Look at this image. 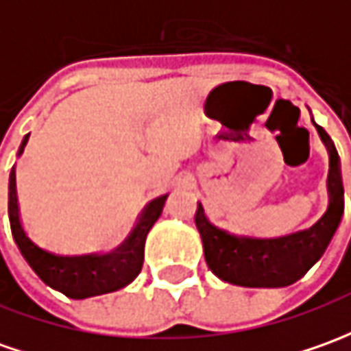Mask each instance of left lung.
<instances>
[{
  "instance_id": "1",
  "label": "left lung",
  "mask_w": 351,
  "mask_h": 351,
  "mask_svg": "<svg viewBox=\"0 0 351 351\" xmlns=\"http://www.w3.org/2000/svg\"><path fill=\"white\" fill-rule=\"evenodd\" d=\"M315 125V123H313ZM330 157L328 169V209L307 230L280 238H247L219 228L204 213L195 211V226L202 234L209 269L230 285L245 288H282L294 285L323 257L344 213V186L340 159L330 136L315 125Z\"/></svg>"
}]
</instances>
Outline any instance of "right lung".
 Segmentation results:
<instances>
[{
	"mask_svg": "<svg viewBox=\"0 0 351 351\" xmlns=\"http://www.w3.org/2000/svg\"><path fill=\"white\" fill-rule=\"evenodd\" d=\"M28 136L30 134L25 136L23 144L19 147V156L25 149ZM165 199L167 195H159L154 202H149L142 211V215L138 217V223L132 228V232L113 252L101 256L99 254L63 256L40 247L26 234L19 217L15 167L11 169L9 175V223L21 254L45 285L63 292L66 298L73 300H84L92 295L115 292L119 288L130 285L140 275L144 263L145 236L161 215Z\"/></svg>",
	"mask_w": 351,
	"mask_h": 351,
	"instance_id": "obj_1",
	"label": "right lung"
}]
</instances>
